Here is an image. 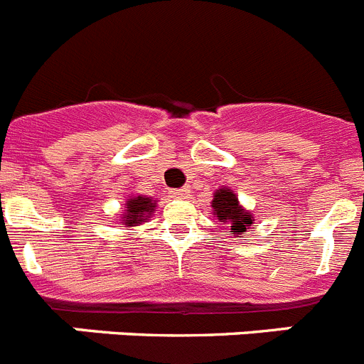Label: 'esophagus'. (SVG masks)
<instances>
[{
  "label": "esophagus",
  "instance_id": "esophagus-1",
  "mask_svg": "<svg viewBox=\"0 0 364 364\" xmlns=\"http://www.w3.org/2000/svg\"><path fill=\"white\" fill-rule=\"evenodd\" d=\"M171 195L175 198H189V195H191V189H189V188H180V189H175V191H173Z\"/></svg>",
  "mask_w": 364,
  "mask_h": 364
}]
</instances>
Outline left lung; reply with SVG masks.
Listing matches in <instances>:
<instances>
[{
    "label": "left lung",
    "instance_id": "left-lung-1",
    "mask_svg": "<svg viewBox=\"0 0 364 364\" xmlns=\"http://www.w3.org/2000/svg\"><path fill=\"white\" fill-rule=\"evenodd\" d=\"M211 208H213V215L217 217V220L226 224V233L231 237H240V235L246 233L255 220L253 215L240 204L235 191H231L226 186L218 188L213 193Z\"/></svg>",
    "mask_w": 364,
    "mask_h": 364
}]
</instances>
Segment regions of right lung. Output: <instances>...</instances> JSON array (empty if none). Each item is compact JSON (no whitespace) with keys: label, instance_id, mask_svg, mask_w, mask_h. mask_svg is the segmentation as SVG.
Segmentation results:
<instances>
[{"label":"right lung","instance_id":"1","mask_svg":"<svg viewBox=\"0 0 364 364\" xmlns=\"http://www.w3.org/2000/svg\"><path fill=\"white\" fill-rule=\"evenodd\" d=\"M156 202L159 200H154L151 197H144V195H131V197H127L124 204V213L120 217L122 226L134 228L149 220L151 215L156 210Z\"/></svg>","mask_w":364,"mask_h":364}]
</instances>
